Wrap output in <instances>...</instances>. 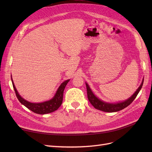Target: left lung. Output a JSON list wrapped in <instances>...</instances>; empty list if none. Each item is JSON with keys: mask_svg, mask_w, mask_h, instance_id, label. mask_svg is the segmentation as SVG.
<instances>
[{"mask_svg": "<svg viewBox=\"0 0 152 152\" xmlns=\"http://www.w3.org/2000/svg\"><path fill=\"white\" fill-rule=\"evenodd\" d=\"M143 81L144 79L142 80V82L140 86L138 87V89L135 92L130 98L126 100L125 102H121V103H118L115 104H112V103H107L104 102H102V100L98 99L95 95L93 94V92L91 91L90 87H89L88 84L86 83V88H87V98H88L89 102L91 103V104L93 106V107L99 110H102V111L105 112H115L120 111V110L126 108L128 107L134 99L136 98L137 95L138 94L140 91L141 90V87L143 84Z\"/></svg>", "mask_w": 152, "mask_h": 152, "instance_id": "8db88e82", "label": "left lung"}]
</instances>
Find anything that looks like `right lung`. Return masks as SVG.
Instances as JSON below:
<instances>
[{
	"instance_id": "1",
	"label": "right lung",
	"mask_w": 152,
	"mask_h": 152,
	"mask_svg": "<svg viewBox=\"0 0 152 152\" xmlns=\"http://www.w3.org/2000/svg\"><path fill=\"white\" fill-rule=\"evenodd\" d=\"M11 80L13 86V88L15 89V93L16 95V97L18 99V100L20 101V102L24 106H25L27 108L30 110L31 111L37 114L49 113L56 111V110L58 109V108L61 105L63 102L64 89H65L67 83L69 82V80H66V81L63 82L61 86L59 87L58 89L56 91V94H55L53 99L43 103H33L27 102V101L21 97L20 94L18 93L12 79Z\"/></svg>"
}]
</instances>
